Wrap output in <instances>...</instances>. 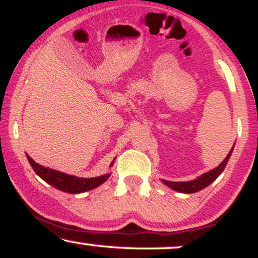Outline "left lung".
Listing matches in <instances>:
<instances>
[{"label": "left lung", "mask_w": 258, "mask_h": 258, "mask_svg": "<svg viewBox=\"0 0 258 258\" xmlns=\"http://www.w3.org/2000/svg\"><path fill=\"white\" fill-rule=\"evenodd\" d=\"M233 149H234V146L232 147V149H230V152L228 153L226 159H224L217 167H215L214 170L209 171V172L201 174V176L198 177V178H195L193 180H188V182H171V180H166V179H161V182L164 183V184H166L168 188L173 189V190L176 191H179V193H184V194L197 193V191H199L201 189L206 188L207 185L211 184V183L214 182V180H216V178L223 172V170L227 166V162L229 161L230 155H232Z\"/></svg>", "instance_id": "left-lung-1"}]
</instances>
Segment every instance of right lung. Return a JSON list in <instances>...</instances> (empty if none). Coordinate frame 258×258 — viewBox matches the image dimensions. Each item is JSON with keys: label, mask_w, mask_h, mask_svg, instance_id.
I'll list each match as a JSON object with an SVG mask.
<instances>
[{"label": "right lung", "mask_w": 258, "mask_h": 258, "mask_svg": "<svg viewBox=\"0 0 258 258\" xmlns=\"http://www.w3.org/2000/svg\"><path fill=\"white\" fill-rule=\"evenodd\" d=\"M26 158H28L31 167L34 168V171L36 172L38 177H41V178H42L44 182L48 183V184L54 186L55 189L65 191V193H85V191L91 190V189H94L97 188V186H99L100 184H103V183L110 177V173H105L103 174V176L92 177V178H81V177H76L64 172H59V171L53 170V168L44 167L42 165L35 162L28 154H26ZM114 161L115 159L112 160L110 167L114 165Z\"/></svg>", "instance_id": "1"}]
</instances>
